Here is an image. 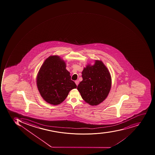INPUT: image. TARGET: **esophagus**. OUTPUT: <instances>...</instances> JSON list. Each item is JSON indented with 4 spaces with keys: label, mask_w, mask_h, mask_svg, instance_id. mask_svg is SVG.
Segmentation results:
<instances>
[{
    "label": "esophagus",
    "mask_w": 155,
    "mask_h": 155,
    "mask_svg": "<svg viewBox=\"0 0 155 155\" xmlns=\"http://www.w3.org/2000/svg\"><path fill=\"white\" fill-rule=\"evenodd\" d=\"M75 83L76 84L77 86V85H78V84H79V81L78 80H76Z\"/></svg>",
    "instance_id": "obj_1"
}]
</instances>
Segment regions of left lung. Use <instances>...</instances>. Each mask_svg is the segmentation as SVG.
Here are the masks:
<instances>
[{
	"mask_svg": "<svg viewBox=\"0 0 155 155\" xmlns=\"http://www.w3.org/2000/svg\"><path fill=\"white\" fill-rule=\"evenodd\" d=\"M83 81L77 89L83 100L91 105H97L106 98L111 87V77L102 62L96 60L93 66H87L82 71Z\"/></svg>",
	"mask_w": 155,
	"mask_h": 155,
	"instance_id": "obj_1",
	"label": "left lung"
}]
</instances>
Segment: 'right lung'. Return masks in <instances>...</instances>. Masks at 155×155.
Masks as SVG:
<instances>
[{"label": "right lung", "instance_id": "1", "mask_svg": "<svg viewBox=\"0 0 155 155\" xmlns=\"http://www.w3.org/2000/svg\"><path fill=\"white\" fill-rule=\"evenodd\" d=\"M37 84L43 99L53 105L61 103L69 92L77 87L66 69L65 62L57 55L49 57L43 63L38 74Z\"/></svg>", "mask_w": 155, "mask_h": 155}]
</instances>
